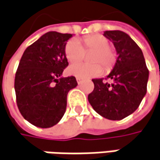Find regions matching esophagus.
Returning a JSON list of instances; mask_svg holds the SVG:
<instances>
[{"label": "esophagus", "instance_id": "obj_1", "mask_svg": "<svg viewBox=\"0 0 160 160\" xmlns=\"http://www.w3.org/2000/svg\"><path fill=\"white\" fill-rule=\"evenodd\" d=\"M76 80H77L78 84H80V83H81V81H82V80H81L80 78H76Z\"/></svg>", "mask_w": 160, "mask_h": 160}]
</instances>
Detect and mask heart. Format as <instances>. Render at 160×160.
I'll list each match as a JSON object with an SVG mask.
<instances>
[{"label": "heart", "mask_w": 160, "mask_h": 160, "mask_svg": "<svg viewBox=\"0 0 160 160\" xmlns=\"http://www.w3.org/2000/svg\"><path fill=\"white\" fill-rule=\"evenodd\" d=\"M85 49H94L92 61L95 62H101L103 65L110 68L115 61V54L109 48V41L104 36L99 34L89 35L82 39ZM84 47L77 39H71L65 45V56L70 62H76L83 58L85 50ZM69 73L77 78L86 79L90 77L98 76L103 73L104 69L100 63L88 64L83 62L74 63L69 67Z\"/></svg>", "instance_id": "heart-1"}]
</instances>
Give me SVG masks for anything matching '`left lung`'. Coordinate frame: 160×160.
Returning <instances> with one entry per match:
<instances>
[{
    "label": "left lung",
    "instance_id": "8db88e82",
    "mask_svg": "<svg viewBox=\"0 0 160 160\" xmlns=\"http://www.w3.org/2000/svg\"><path fill=\"white\" fill-rule=\"evenodd\" d=\"M116 51L115 66L107 76L113 83L93 79L94 90L88 96L93 109L109 120H122L139 108L147 92L149 71L142 51L131 37L120 30L104 32Z\"/></svg>",
    "mask_w": 160,
    "mask_h": 160
}]
</instances>
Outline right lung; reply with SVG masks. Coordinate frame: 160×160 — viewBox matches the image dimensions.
<instances>
[{
  "instance_id": "obj_1",
  "label": "right lung",
  "mask_w": 160,
  "mask_h": 160,
  "mask_svg": "<svg viewBox=\"0 0 160 160\" xmlns=\"http://www.w3.org/2000/svg\"><path fill=\"white\" fill-rule=\"evenodd\" d=\"M72 34L50 31L29 45L20 59L15 92L20 114L39 128H50L66 111L67 95L77 87L75 77L62 74L69 62L65 45Z\"/></svg>"
}]
</instances>
